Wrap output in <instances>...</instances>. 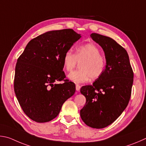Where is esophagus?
<instances>
[{"label": "esophagus", "mask_w": 146, "mask_h": 146, "mask_svg": "<svg viewBox=\"0 0 146 146\" xmlns=\"http://www.w3.org/2000/svg\"><path fill=\"white\" fill-rule=\"evenodd\" d=\"M80 88H81V86L80 85H76V91L79 92V91H80Z\"/></svg>", "instance_id": "34e87169"}]
</instances>
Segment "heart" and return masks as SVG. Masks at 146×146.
Instances as JSON below:
<instances>
[{"label":"heart","mask_w":146,"mask_h":146,"mask_svg":"<svg viewBox=\"0 0 146 146\" xmlns=\"http://www.w3.org/2000/svg\"><path fill=\"white\" fill-rule=\"evenodd\" d=\"M63 68L71 72L78 63L80 70L74 71L68 78L75 83H83L90 80H96L101 77L106 68V59L101 50L93 43H86L76 48L75 54L70 50L64 54L62 58Z\"/></svg>","instance_id":"1"}]
</instances>
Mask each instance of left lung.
<instances>
[{"instance_id":"8db88e82","label":"left lung","mask_w":146,"mask_h":146,"mask_svg":"<svg viewBox=\"0 0 146 146\" xmlns=\"http://www.w3.org/2000/svg\"><path fill=\"white\" fill-rule=\"evenodd\" d=\"M90 37L103 48L106 68L92 85L82 86L86 104L80 110L83 121L93 128H104L115 121L128 104L133 72L127 51L112 38L97 33Z\"/></svg>"}]
</instances>
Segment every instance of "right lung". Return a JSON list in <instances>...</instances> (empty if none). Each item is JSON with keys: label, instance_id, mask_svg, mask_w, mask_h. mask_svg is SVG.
Listing matches in <instances>:
<instances>
[{"label": "right lung", "instance_id": "1", "mask_svg": "<svg viewBox=\"0 0 146 146\" xmlns=\"http://www.w3.org/2000/svg\"><path fill=\"white\" fill-rule=\"evenodd\" d=\"M81 37L72 29L50 31L33 38L18 58L14 90L26 115L36 122L50 121L75 93L76 85L65 81L62 58Z\"/></svg>", "mask_w": 146, "mask_h": 146}]
</instances>
